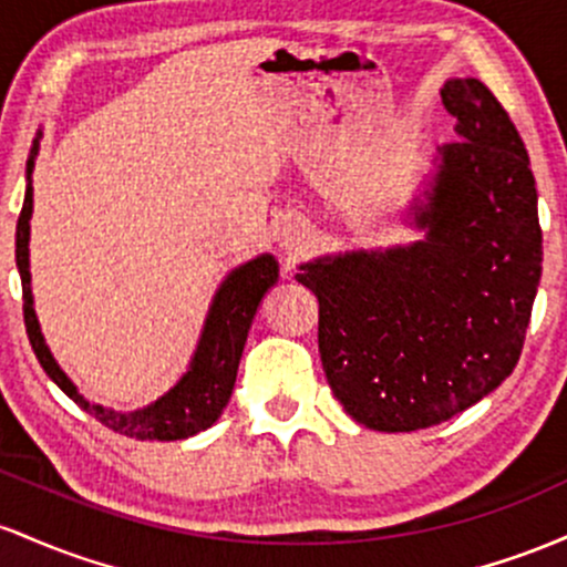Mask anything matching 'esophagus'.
<instances>
[{
	"label": "esophagus",
	"instance_id": "esophagus-1",
	"mask_svg": "<svg viewBox=\"0 0 567 567\" xmlns=\"http://www.w3.org/2000/svg\"><path fill=\"white\" fill-rule=\"evenodd\" d=\"M284 246L286 249H297V246H300V238H295V235H284Z\"/></svg>",
	"mask_w": 567,
	"mask_h": 567
}]
</instances>
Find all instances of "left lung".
<instances>
[{
  "label": "left lung",
  "instance_id": "left-lung-1",
  "mask_svg": "<svg viewBox=\"0 0 567 567\" xmlns=\"http://www.w3.org/2000/svg\"><path fill=\"white\" fill-rule=\"evenodd\" d=\"M442 104L461 142L442 161L425 240L302 265L318 297L329 388L374 431L439 425L517 367L540 281L538 195L523 138L480 80H450Z\"/></svg>",
  "mask_w": 567,
  "mask_h": 567
}]
</instances>
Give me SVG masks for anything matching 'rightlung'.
Masks as SVG:
<instances>
[{"label":"right lung","mask_w":567,"mask_h":567,"mask_svg":"<svg viewBox=\"0 0 567 567\" xmlns=\"http://www.w3.org/2000/svg\"><path fill=\"white\" fill-rule=\"evenodd\" d=\"M37 142L31 146L27 161V198H23L21 216H18L16 227V265L21 272L23 286V323H27V334L31 348H34L37 359L48 378L80 404L82 410L91 412L99 423L112 429L114 434H123L131 439H142V442H174V439H187L206 431L208 425L216 423L221 415L235 385V374H238L240 353H244L246 334L257 313L259 302H262L265 291L278 281V262L270 254L251 259V262L240 265L225 278V284L216 291L212 310H208L206 327H203L198 351H195L193 364L187 374L171 388L165 396L157 399L155 404L144 406L136 412H114L104 410L101 404H91L82 399L74 388L72 380L63 374V369L55 364L53 353L44 346L40 323H37L34 308H31V276H29V219H31V171H34Z\"/></svg>","instance_id":"right-lung-1"}]
</instances>
